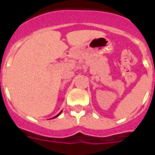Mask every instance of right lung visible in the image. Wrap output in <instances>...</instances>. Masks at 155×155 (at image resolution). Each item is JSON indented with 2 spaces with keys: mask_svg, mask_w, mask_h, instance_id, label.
I'll return each mask as SVG.
<instances>
[{
  "mask_svg": "<svg viewBox=\"0 0 155 155\" xmlns=\"http://www.w3.org/2000/svg\"><path fill=\"white\" fill-rule=\"evenodd\" d=\"M62 112H63V111H61V112H60V113H58V114H57V115H56V116H55V117H53V118H55V117H58V116H59V115H60V114H61V113H62ZM51 119H52V118H51Z\"/></svg>",
  "mask_w": 155,
  "mask_h": 155,
  "instance_id": "obj_1",
  "label": "right lung"
}]
</instances>
